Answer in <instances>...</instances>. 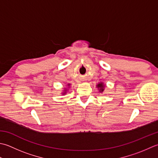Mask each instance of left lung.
Wrapping results in <instances>:
<instances>
[{"label": "left lung", "mask_w": 158, "mask_h": 158, "mask_svg": "<svg viewBox=\"0 0 158 158\" xmlns=\"http://www.w3.org/2000/svg\"><path fill=\"white\" fill-rule=\"evenodd\" d=\"M98 88H100V91L102 92L103 91H104V85H103V84L102 83H99V85H98Z\"/></svg>", "instance_id": "obj_1"}]
</instances>
